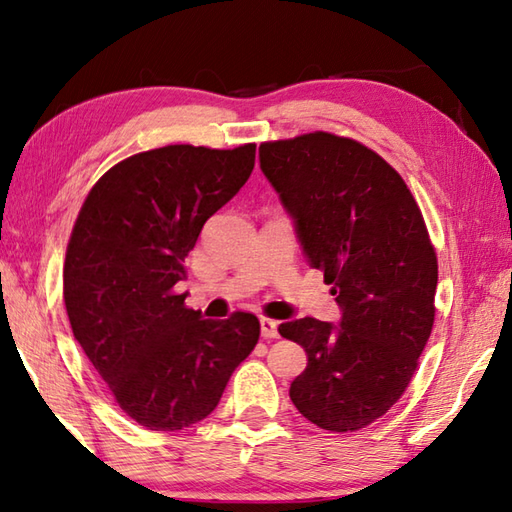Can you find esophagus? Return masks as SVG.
<instances>
[{
	"label": "esophagus",
	"mask_w": 512,
	"mask_h": 512,
	"mask_svg": "<svg viewBox=\"0 0 512 512\" xmlns=\"http://www.w3.org/2000/svg\"><path fill=\"white\" fill-rule=\"evenodd\" d=\"M260 335L265 339H276L278 337V322L269 320V317H260Z\"/></svg>",
	"instance_id": "esophagus-1"
}]
</instances>
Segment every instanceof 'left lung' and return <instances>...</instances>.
<instances>
[{"instance_id":"obj_1","label":"left lung","mask_w":512,"mask_h":512,"mask_svg":"<svg viewBox=\"0 0 512 512\" xmlns=\"http://www.w3.org/2000/svg\"><path fill=\"white\" fill-rule=\"evenodd\" d=\"M258 160L342 309L339 324H280L309 359L289 396L317 427L361 429L401 399L434 326L438 260L423 214L401 175L355 140L306 133L260 144Z\"/></svg>"}]
</instances>
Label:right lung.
Returning a JSON list of instances; mask_svg holds the SVG:
<instances>
[{
    "mask_svg": "<svg viewBox=\"0 0 512 512\" xmlns=\"http://www.w3.org/2000/svg\"><path fill=\"white\" fill-rule=\"evenodd\" d=\"M256 144H173L107 170L74 223L63 298L74 339L135 423L177 431L214 412L260 324L186 309L184 258L201 227L245 186Z\"/></svg>",
    "mask_w": 512,
    "mask_h": 512,
    "instance_id": "1",
    "label": "right lung"
}]
</instances>
